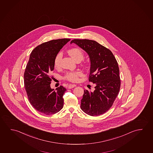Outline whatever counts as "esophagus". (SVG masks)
Segmentation results:
<instances>
[{
  "mask_svg": "<svg viewBox=\"0 0 153 153\" xmlns=\"http://www.w3.org/2000/svg\"><path fill=\"white\" fill-rule=\"evenodd\" d=\"M76 85H72V84H70L69 85H68V89H72V88L75 87Z\"/></svg>",
  "mask_w": 153,
  "mask_h": 153,
  "instance_id": "1",
  "label": "esophagus"
}]
</instances>
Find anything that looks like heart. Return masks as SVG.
I'll return each mask as SVG.
<instances>
[{"mask_svg": "<svg viewBox=\"0 0 153 153\" xmlns=\"http://www.w3.org/2000/svg\"><path fill=\"white\" fill-rule=\"evenodd\" d=\"M68 53L71 57L76 62L77 60L81 61L84 58V53L82 50L79 48H72L68 50ZM62 58V53L61 52L57 54L55 58L54 62V67L56 68H59L60 62ZM81 75V73L79 72H68L65 75V78L71 82H76L79 80V77Z\"/></svg>", "mask_w": 153, "mask_h": 153, "instance_id": "1", "label": "heart"}]
</instances>
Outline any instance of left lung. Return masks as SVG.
<instances>
[{
  "label": "left lung",
  "instance_id": "1",
  "mask_svg": "<svg viewBox=\"0 0 153 153\" xmlns=\"http://www.w3.org/2000/svg\"><path fill=\"white\" fill-rule=\"evenodd\" d=\"M72 43L88 54L91 61L89 81L96 85L93 92L84 90L81 109L91 116L103 114L111 107L120 90L118 62L110 50L95 41L74 39Z\"/></svg>",
  "mask_w": 153,
  "mask_h": 153
}]
</instances>
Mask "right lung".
I'll use <instances>...</instances> for the list:
<instances>
[{
    "instance_id": "obj_1",
    "label": "right lung",
    "mask_w": 153,
    "mask_h": 153,
    "mask_svg": "<svg viewBox=\"0 0 153 153\" xmlns=\"http://www.w3.org/2000/svg\"><path fill=\"white\" fill-rule=\"evenodd\" d=\"M70 39H53L34 49L24 73V85L28 99L37 111L47 115L56 114L64 105L66 88L60 85L51 89V72L54 70L55 58Z\"/></svg>"
}]
</instances>
